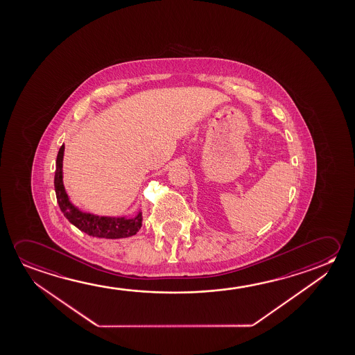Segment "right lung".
Here are the masks:
<instances>
[{
	"label": "right lung",
	"mask_w": 355,
	"mask_h": 355,
	"mask_svg": "<svg viewBox=\"0 0 355 355\" xmlns=\"http://www.w3.org/2000/svg\"><path fill=\"white\" fill-rule=\"evenodd\" d=\"M65 146L62 145L58 157H56V171H55L54 186L56 199L60 210L65 218L75 225L77 229L88 236L99 239H125L137 235L141 229L142 213L137 211L134 216H101L92 213H85L80 207L72 204L70 197L64 186V173H62V161H64Z\"/></svg>",
	"instance_id": "right-lung-1"
}]
</instances>
